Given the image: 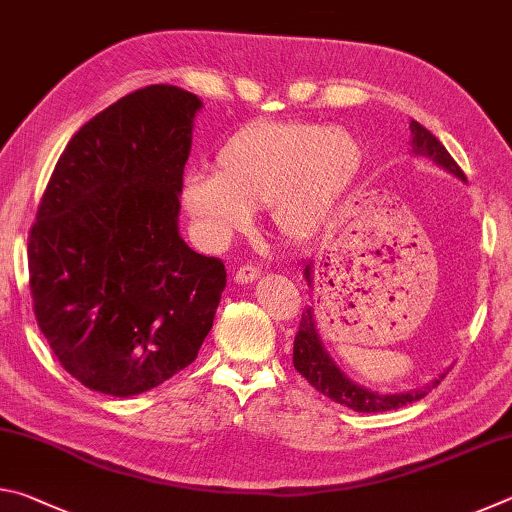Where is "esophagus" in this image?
<instances>
[{
	"instance_id": "34e87169",
	"label": "esophagus",
	"mask_w": 512,
	"mask_h": 512,
	"mask_svg": "<svg viewBox=\"0 0 512 512\" xmlns=\"http://www.w3.org/2000/svg\"><path fill=\"white\" fill-rule=\"evenodd\" d=\"M257 277H259V268L246 264V266H239V268H237L235 282H237V284H248V282L257 280Z\"/></svg>"
}]
</instances>
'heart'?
<instances>
[{
    "mask_svg": "<svg viewBox=\"0 0 512 512\" xmlns=\"http://www.w3.org/2000/svg\"><path fill=\"white\" fill-rule=\"evenodd\" d=\"M361 146L341 126L253 124L216 153V171L185 180L183 205L212 244H223L268 205L282 237L307 241L332 219L361 171Z\"/></svg>",
    "mask_w": 512,
    "mask_h": 512,
    "instance_id": "1",
    "label": "heart"
}]
</instances>
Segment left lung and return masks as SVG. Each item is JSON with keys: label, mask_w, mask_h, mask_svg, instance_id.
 <instances>
[{"label": "left lung", "mask_w": 512, "mask_h": 512, "mask_svg": "<svg viewBox=\"0 0 512 512\" xmlns=\"http://www.w3.org/2000/svg\"><path fill=\"white\" fill-rule=\"evenodd\" d=\"M411 153L413 155H422V158H429L431 162H436L438 167H443L445 171L454 173L456 178H461L465 183V173L461 167L454 162L452 155L447 153V149L436 135H431L427 128L420 126L418 121L411 119ZM305 280L309 282V287H314V262L305 264ZM293 366L305 377L311 386L316 388L318 393H323L329 400L339 402L343 406H348L352 411L359 413H381V411H393V409H402V406L418 402L427 395L431 388H436L440 384V379L445 377V372L440 377H436L431 384L422 386V388H413V391L406 393H377L370 391V388L354 384V381L345 375V372L336 366V361L329 357V352L325 350L323 339L318 334V325H316V316H314V307H307L302 311L300 318V327L296 334V341H293Z\"/></svg>", "instance_id": "left-lung-1"}]
</instances>
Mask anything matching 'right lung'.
<instances>
[{
    "label": "right lung",
    "mask_w": 512,
    "mask_h": 512,
    "mask_svg": "<svg viewBox=\"0 0 512 512\" xmlns=\"http://www.w3.org/2000/svg\"><path fill=\"white\" fill-rule=\"evenodd\" d=\"M196 94L146 85L60 155L29 235L33 311L69 375L131 397L196 359L225 289L221 259L178 230Z\"/></svg>",
    "instance_id": "right-lung-1"
}]
</instances>
